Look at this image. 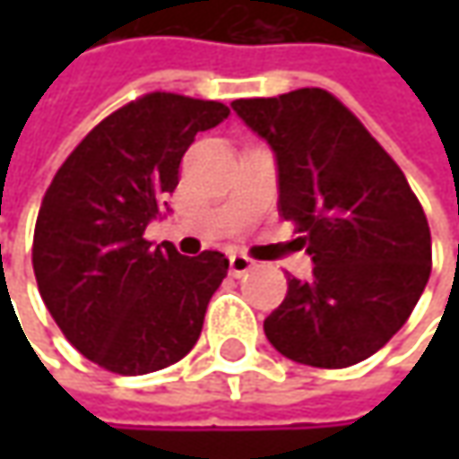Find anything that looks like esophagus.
Wrapping results in <instances>:
<instances>
[{"mask_svg":"<svg viewBox=\"0 0 459 459\" xmlns=\"http://www.w3.org/2000/svg\"><path fill=\"white\" fill-rule=\"evenodd\" d=\"M255 268V263L250 260L247 255H239V253H235V255H230V273L235 275V278H239V275L250 273Z\"/></svg>","mask_w":459,"mask_h":459,"instance_id":"esophagus-1","label":"esophagus"}]
</instances>
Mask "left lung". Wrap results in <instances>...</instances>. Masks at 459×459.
<instances>
[{"label":"left lung","mask_w":459,"mask_h":459,"mask_svg":"<svg viewBox=\"0 0 459 459\" xmlns=\"http://www.w3.org/2000/svg\"><path fill=\"white\" fill-rule=\"evenodd\" d=\"M275 152L278 212L304 232L308 281L289 275L263 322L289 360L347 368L406 325L432 271V235L403 170L325 89L232 101Z\"/></svg>","instance_id":"1"}]
</instances>
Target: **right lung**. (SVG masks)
Masks as SVG:
<instances>
[{"mask_svg": "<svg viewBox=\"0 0 459 459\" xmlns=\"http://www.w3.org/2000/svg\"><path fill=\"white\" fill-rule=\"evenodd\" d=\"M221 101L152 91L101 119L48 186L32 238L45 307L83 358L119 376L163 370L191 352L230 260L145 239L178 186L196 133Z\"/></svg>", "mask_w": 459, "mask_h": 459, "instance_id": "right-lung-1", "label": "right lung"}]
</instances>
